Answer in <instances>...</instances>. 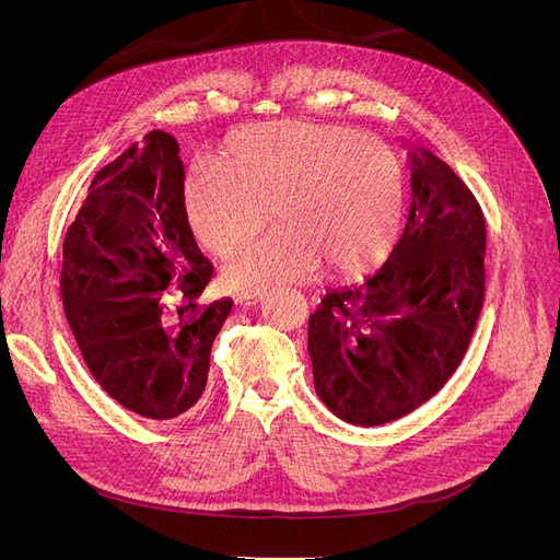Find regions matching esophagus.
Here are the masks:
<instances>
[{"instance_id":"34e87169","label":"esophagus","mask_w":560,"mask_h":560,"mask_svg":"<svg viewBox=\"0 0 560 560\" xmlns=\"http://www.w3.org/2000/svg\"><path fill=\"white\" fill-rule=\"evenodd\" d=\"M264 296H266L264 290H245V292H241L235 299H238L241 306H257V303H259Z\"/></svg>"}]
</instances>
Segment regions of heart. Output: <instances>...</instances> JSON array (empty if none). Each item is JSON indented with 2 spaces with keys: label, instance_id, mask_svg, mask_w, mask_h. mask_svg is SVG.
I'll use <instances>...</instances> for the list:
<instances>
[{
  "label": "heart",
  "instance_id": "1",
  "mask_svg": "<svg viewBox=\"0 0 560 560\" xmlns=\"http://www.w3.org/2000/svg\"><path fill=\"white\" fill-rule=\"evenodd\" d=\"M222 165L186 184L198 241L235 257L268 224L278 233L249 247L226 280L264 287L311 278L354 280L397 247L406 219V173L393 149L331 126L268 124L235 132Z\"/></svg>",
  "mask_w": 560,
  "mask_h": 560
}]
</instances>
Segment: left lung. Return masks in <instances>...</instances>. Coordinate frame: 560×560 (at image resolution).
<instances>
[{
    "mask_svg": "<svg viewBox=\"0 0 560 560\" xmlns=\"http://www.w3.org/2000/svg\"><path fill=\"white\" fill-rule=\"evenodd\" d=\"M411 210L364 282L331 290L308 319L315 393L350 425L418 409L463 362L483 306L486 222L432 151L409 147Z\"/></svg>",
    "mask_w": 560,
    "mask_h": 560,
    "instance_id": "obj_1",
    "label": "left lung"
}]
</instances>
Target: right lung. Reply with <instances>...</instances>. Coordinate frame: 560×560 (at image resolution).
Segmentation results:
<instances>
[{"label":"right lung","mask_w":560,"mask_h":560,"mask_svg":"<svg viewBox=\"0 0 560 560\" xmlns=\"http://www.w3.org/2000/svg\"><path fill=\"white\" fill-rule=\"evenodd\" d=\"M214 278L184 206L179 144L147 132L97 171L62 243L60 292L83 362L128 411L171 420L208 385L231 299L198 303Z\"/></svg>","instance_id":"1"}]
</instances>
